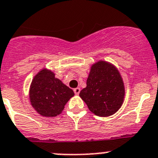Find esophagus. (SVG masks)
<instances>
[{"instance_id": "obj_1", "label": "esophagus", "mask_w": 158, "mask_h": 158, "mask_svg": "<svg viewBox=\"0 0 158 158\" xmlns=\"http://www.w3.org/2000/svg\"><path fill=\"white\" fill-rule=\"evenodd\" d=\"M74 93L76 95H79V93H80V88L77 87V88H76V89H74Z\"/></svg>"}]
</instances>
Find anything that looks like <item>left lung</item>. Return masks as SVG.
I'll return each mask as SVG.
<instances>
[{
	"instance_id": "8db88e82",
	"label": "left lung",
	"mask_w": 158,
	"mask_h": 158,
	"mask_svg": "<svg viewBox=\"0 0 158 158\" xmlns=\"http://www.w3.org/2000/svg\"><path fill=\"white\" fill-rule=\"evenodd\" d=\"M79 97L96 115L107 117L117 112L125 97L123 79L117 68L105 61L93 64L86 87L80 91Z\"/></svg>"
}]
</instances>
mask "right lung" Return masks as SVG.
I'll return each instance as SVG.
<instances>
[{
    "mask_svg": "<svg viewBox=\"0 0 158 158\" xmlns=\"http://www.w3.org/2000/svg\"><path fill=\"white\" fill-rule=\"evenodd\" d=\"M73 96V90L55 78V74L48 69L38 72L29 88L31 105L44 117H55L61 114Z\"/></svg>",
    "mask_w": 158,
    "mask_h": 158,
    "instance_id": "1",
    "label": "right lung"
}]
</instances>
